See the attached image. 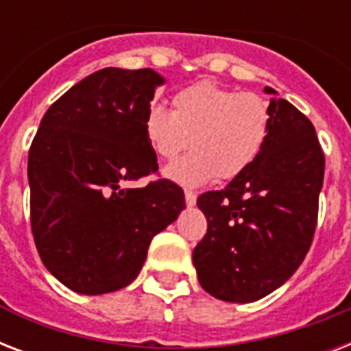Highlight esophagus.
<instances>
[{"label": "esophagus", "mask_w": 351, "mask_h": 351, "mask_svg": "<svg viewBox=\"0 0 351 351\" xmlns=\"http://www.w3.org/2000/svg\"><path fill=\"white\" fill-rule=\"evenodd\" d=\"M186 204L187 206H195L197 204V193L191 189H186Z\"/></svg>", "instance_id": "1"}]
</instances>
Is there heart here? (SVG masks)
I'll return each instance as SVG.
<instances>
[{
	"label": "heart",
	"instance_id": "obj_1",
	"mask_svg": "<svg viewBox=\"0 0 351 351\" xmlns=\"http://www.w3.org/2000/svg\"><path fill=\"white\" fill-rule=\"evenodd\" d=\"M173 112L149 107L143 132L162 160H175L191 142L193 151L167 167L175 180L198 186L242 175L264 149L271 109L261 95L239 93L202 80L175 93Z\"/></svg>",
	"mask_w": 351,
	"mask_h": 351
}]
</instances>
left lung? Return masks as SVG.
<instances>
[{"instance_id": "1", "label": "left lung", "mask_w": 351, "mask_h": 351, "mask_svg": "<svg viewBox=\"0 0 351 351\" xmlns=\"http://www.w3.org/2000/svg\"><path fill=\"white\" fill-rule=\"evenodd\" d=\"M269 109L271 131L255 162L197 200L208 219L193 250L198 282L228 302H253L282 286L315 234L324 180L315 127L288 100L273 96Z\"/></svg>"}]
</instances>
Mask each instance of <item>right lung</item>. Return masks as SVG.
<instances>
[{"mask_svg":"<svg viewBox=\"0 0 351 351\" xmlns=\"http://www.w3.org/2000/svg\"><path fill=\"white\" fill-rule=\"evenodd\" d=\"M151 69L107 67L60 96L29 149L30 228L45 267L67 288L101 295L125 288L151 240L186 208L180 186L156 178L143 132L154 87Z\"/></svg>","mask_w":351,"mask_h":351,"instance_id":"right-lung-1","label":"right lung"}]
</instances>
